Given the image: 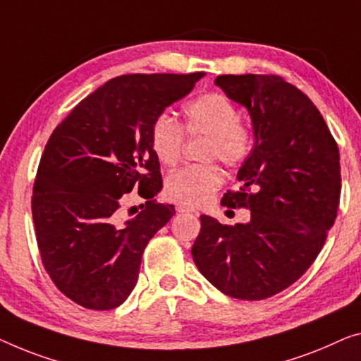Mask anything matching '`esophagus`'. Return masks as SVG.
I'll use <instances>...</instances> for the list:
<instances>
[{
  "label": "esophagus",
  "instance_id": "obj_1",
  "mask_svg": "<svg viewBox=\"0 0 361 361\" xmlns=\"http://www.w3.org/2000/svg\"><path fill=\"white\" fill-rule=\"evenodd\" d=\"M176 211H178L180 214H191V212H196V209L192 206H188V204H178Z\"/></svg>",
  "mask_w": 361,
  "mask_h": 361
}]
</instances>
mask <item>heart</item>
Instances as JSON below:
<instances>
[{"mask_svg":"<svg viewBox=\"0 0 361 361\" xmlns=\"http://www.w3.org/2000/svg\"><path fill=\"white\" fill-rule=\"evenodd\" d=\"M185 129L190 136H207L206 157L219 159L225 165L236 166L248 157L255 133L240 121V110L227 95L211 92L197 97L185 106ZM185 144V131L169 115L155 118L150 128V147L164 165L178 164ZM224 173L219 165H188L169 175L165 196L170 201L197 207L211 201L222 186Z\"/></svg>","mask_w":361,"mask_h":361,"instance_id":"obj_1","label":"heart"}]
</instances>
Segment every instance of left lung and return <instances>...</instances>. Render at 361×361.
Wrapping results in <instances>:
<instances>
[{"instance_id": "obj_1", "label": "left lung", "mask_w": 361, "mask_h": 361, "mask_svg": "<svg viewBox=\"0 0 361 361\" xmlns=\"http://www.w3.org/2000/svg\"><path fill=\"white\" fill-rule=\"evenodd\" d=\"M215 85L252 121L255 146L236 176L241 188L222 199L250 209L251 219L222 225L201 215L191 255L222 293L264 300L297 282L324 246L341 197L338 147L316 105L283 78L225 74Z\"/></svg>"}]
</instances>
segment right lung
<instances>
[{
    "instance_id": "add662e5",
    "label": "right lung",
    "mask_w": 361,
    "mask_h": 361,
    "mask_svg": "<svg viewBox=\"0 0 361 361\" xmlns=\"http://www.w3.org/2000/svg\"><path fill=\"white\" fill-rule=\"evenodd\" d=\"M204 73L125 74L80 100L43 150L32 196L37 245L63 295L87 310L120 306L136 287L149 240L173 217L159 204L160 164L150 128ZM134 187L147 198L128 221L119 209Z\"/></svg>"
}]
</instances>
